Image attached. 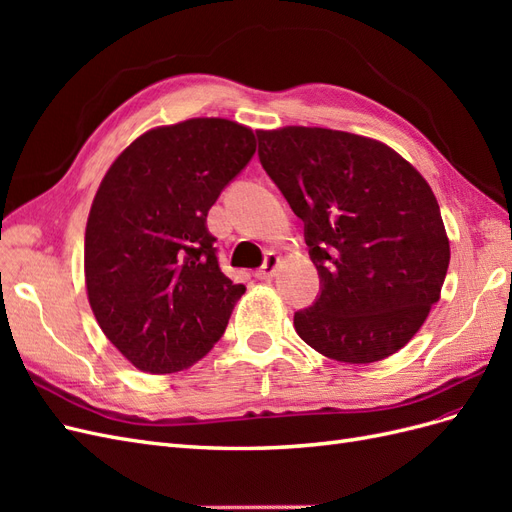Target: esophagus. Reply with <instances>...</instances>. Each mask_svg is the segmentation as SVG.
<instances>
[{
    "label": "esophagus",
    "mask_w": 512,
    "mask_h": 512,
    "mask_svg": "<svg viewBox=\"0 0 512 512\" xmlns=\"http://www.w3.org/2000/svg\"><path fill=\"white\" fill-rule=\"evenodd\" d=\"M277 267H280V256L267 254L265 262H262V267L256 271V277H258V280H271V277L277 271Z\"/></svg>",
    "instance_id": "1"
}]
</instances>
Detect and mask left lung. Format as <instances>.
I'll list each match as a JSON object with an SVG mask.
<instances>
[{
	"label": "left lung",
	"instance_id": "left-lung-1",
	"mask_svg": "<svg viewBox=\"0 0 512 512\" xmlns=\"http://www.w3.org/2000/svg\"><path fill=\"white\" fill-rule=\"evenodd\" d=\"M256 138L320 275L316 301L294 312L299 337L342 363L404 348L438 303L451 260L429 183L391 147L350 132L288 126Z\"/></svg>",
	"mask_w": 512,
	"mask_h": 512
}]
</instances>
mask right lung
<instances>
[{
    "instance_id": "add662e5",
    "label": "right lung",
    "mask_w": 512,
    "mask_h": 512,
    "mask_svg": "<svg viewBox=\"0 0 512 512\" xmlns=\"http://www.w3.org/2000/svg\"><path fill=\"white\" fill-rule=\"evenodd\" d=\"M254 153L250 128L200 117L138 136L104 175L85 230L87 297L134 367L173 374L224 335L245 286L222 273L207 213Z\"/></svg>"
}]
</instances>
